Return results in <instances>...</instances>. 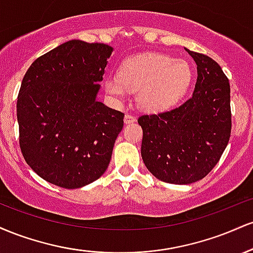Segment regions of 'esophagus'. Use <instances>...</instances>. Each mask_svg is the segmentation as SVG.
<instances>
[{"mask_svg": "<svg viewBox=\"0 0 253 253\" xmlns=\"http://www.w3.org/2000/svg\"><path fill=\"white\" fill-rule=\"evenodd\" d=\"M135 117L134 115L129 114V113H127L126 115H125V123L126 124H132V123H135Z\"/></svg>", "mask_w": 253, "mask_h": 253, "instance_id": "esophagus-1", "label": "esophagus"}]
</instances>
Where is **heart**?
Segmentation results:
<instances>
[{
  "label": "heart",
  "instance_id": "heart-1",
  "mask_svg": "<svg viewBox=\"0 0 253 253\" xmlns=\"http://www.w3.org/2000/svg\"><path fill=\"white\" fill-rule=\"evenodd\" d=\"M193 72L188 62L162 53L140 54L126 59L120 76H109L106 89L113 96L138 91V101L150 110L172 106L189 88Z\"/></svg>",
  "mask_w": 253,
  "mask_h": 253
}]
</instances>
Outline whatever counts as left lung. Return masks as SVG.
Segmentation results:
<instances>
[{
  "label": "left lung",
  "mask_w": 253,
  "mask_h": 253,
  "mask_svg": "<svg viewBox=\"0 0 253 253\" xmlns=\"http://www.w3.org/2000/svg\"><path fill=\"white\" fill-rule=\"evenodd\" d=\"M187 51L197 65L193 96L176 108L138 119L145 165L171 184H190L207 176L221 158L232 128L227 76L211 57Z\"/></svg>",
  "instance_id": "left-lung-1"
}]
</instances>
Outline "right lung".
I'll use <instances>...</instances> for the list:
<instances>
[{
	"label": "right lung",
	"mask_w": 253,
	"mask_h": 253,
	"mask_svg": "<svg viewBox=\"0 0 253 253\" xmlns=\"http://www.w3.org/2000/svg\"><path fill=\"white\" fill-rule=\"evenodd\" d=\"M109 45L70 40L37 58L17 95L19 143L45 181L76 189L103 175L124 113L96 100Z\"/></svg>",
	"instance_id": "1"
}]
</instances>
